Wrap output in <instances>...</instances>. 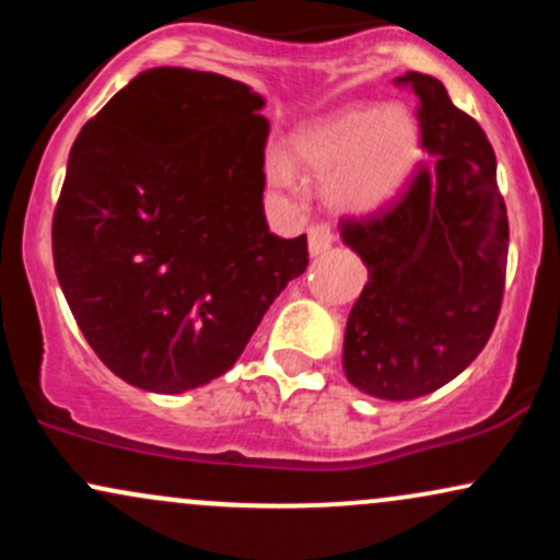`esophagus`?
Listing matches in <instances>:
<instances>
[{
  "instance_id": "obj_1",
  "label": "esophagus",
  "mask_w": 560,
  "mask_h": 560,
  "mask_svg": "<svg viewBox=\"0 0 560 560\" xmlns=\"http://www.w3.org/2000/svg\"><path fill=\"white\" fill-rule=\"evenodd\" d=\"M334 240H337V234H334L331 223L318 221L307 229V247H311L313 255H324L334 244Z\"/></svg>"
}]
</instances>
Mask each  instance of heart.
Listing matches in <instances>:
<instances>
[{
	"label": "heart",
	"mask_w": 560,
	"mask_h": 560,
	"mask_svg": "<svg viewBox=\"0 0 560 560\" xmlns=\"http://www.w3.org/2000/svg\"><path fill=\"white\" fill-rule=\"evenodd\" d=\"M292 152L316 173H334L331 195L347 208H376L408 182L419 160V128L405 110L347 107L302 126L292 139ZM271 182L292 189L294 173L287 160L268 165Z\"/></svg>",
	"instance_id": "obj_1"
}]
</instances>
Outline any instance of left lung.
<instances>
[{"instance_id":"obj_1","label":"left lung","mask_w":560,"mask_h":560,"mask_svg":"<svg viewBox=\"0 0 560 560\" xmlns=\"http://www.w3.org/2000/svg\"><path fill=\"white\" fill-rule=\"evenodd\" d=\"M395 86L419 96L429 160L395 202L339 221L345 244L369 266V284L347 318L342 363L358 389L413 400L485 350L503 305L508 213L477 120L432 75L405 73Z\"/></svg>"}]
</instances>
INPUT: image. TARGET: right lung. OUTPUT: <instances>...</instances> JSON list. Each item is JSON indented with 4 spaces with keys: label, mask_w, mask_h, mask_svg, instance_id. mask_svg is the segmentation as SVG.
Returning a JSON list of instances; mask_svg holds the SVG:
<instances>
[{
    "label": "right lung",
    "mask_w": 560,
    "mask_h": 560,
    "mask_svg": "<svg viewBox=\"0 0 560 560\" xmlns=\"http://www.w3.org/2000/svg\"><path fill=\"white\" fill-rule=\"evenodd\" d=\"M262 96L186 68L139 73L81 128L52 215L57 281L102 363L178 395L226 374L307 236L262 213Z\"/></svg>",
    "instance_id": "add662e5"
}]
</instances>
